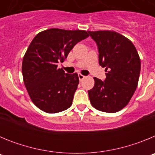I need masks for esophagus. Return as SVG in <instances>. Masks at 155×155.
I'll list each match as a JSON object with an SVG mask.
<instances>
[{
  "instance_id": "esophagus-1",
  "label": "esophagus",
  "mask_w": 155,
  "mask_h": 155,
  "mask_svg": "<svg viewBox=\"0 0 155 155\" xmlns=\"http://www.w3.org/2000/svg\"><path fill=\"white\" fill-rule=\"evenodd\" d=\"M78 78H79V80L82 81L84 78H85V76H84V75L81 74H78Z\"/></svg>"
}]
</instances>
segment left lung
I'll list each match as a JSON object with an SVG mask.
<instances>
[{"instance_id": "obj_1", "label": "left lung", "mask_w": 155, "mask_h": 155, "mask_svg": "<svg viewBox=\"0 0 155 155\" xmlns=\"http://www.w3.org/2000/svg\"><path fill=\"white\" fill-rule=\"evenodd\" d=\"M98 46L100 66L105 68L103 81L94 78V86L88 90L92 106L113 113L128 104L137 87L140 60L130 39L114 31H87Z\"/></svg>"}]
</instances>
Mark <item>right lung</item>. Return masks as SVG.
I'll use <instances>...</instances> for the list:
<instances>
[{
  "mask_svg": "<svg viewBox=\"0 0 155 155\" xmlns=\"http://www.w3.org/2000/svg\"><path fill=\"white\" fill-rule=\"evenodd\" d=\"M89 36L84 30L50 28L35 36L22 61V75L30 98L39 109L57 113L72 105L78 88V74L58 68L74 46Z\"/></svg>",
  "mask_w": 155,
  "mask_h": 155,
  "instance_id": "obj_1",
  "label": "right lung"
}]
</instances>
